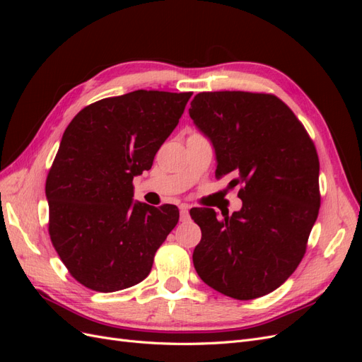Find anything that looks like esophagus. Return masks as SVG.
Returning a JSON list of instances; mask_svg holds the SVG:
<instances>
[{
	"instance_id": "obj_1",
	"label": "esophagus",
	"mask_w": 362,
	"mask_h": 362,
	"mask_svg": "<svg viewBox=\"0 0 362 362\" xmlns=\"http://www.w3.org/2000/svg\"><path fill=\"white\" fill-rule=\"evenodd\" d=\"M189 210H190V205H187V204H182L181 206H180V211H181V221L182 222H185V221H189Z\"/></svg>"
}]
</instances>
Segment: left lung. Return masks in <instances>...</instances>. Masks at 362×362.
I'll return each instance as SVG.
<instances>
[{
    "mask_svg": "<svg viewBox=\"0 0 362 362\" xmlns=\"http://www.w3.org/2000/svg\"><path fill=\"white\" fill-rule=\"evenodd\" d=\"M189 115L216 152V177L242 185V210L217 218L190 211L202 238L193 250L199 278L229 298L276 290L303 258L319 216V157L303 125L275 95L202 92Z\"/></svg>",
    "mask_w": 362,
    "mask_h": 362,
    "instance_id": "left-lung-1",
    "label": "left lung"
}]
</instances>
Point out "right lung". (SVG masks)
<instances>
[{
	"label": "right lung",
	"instance_id": "add662e5",
	"mask_svg": "<svg viewBox=\"0 0 362 362\" xmlns=\"http://www.w3.org/2000/svg\"><path fill=\"white\" fill-rule=\"evenodd\" d=\"M190 96L134 90L105 98L64 129L45 185L49 237L84 287L113 293L144 281L178 223L175 205L134 201L133 180L151 169Z\"/></svg>",
	"mask_w": 362,
	"mask_h": 362
}]
</instances>
